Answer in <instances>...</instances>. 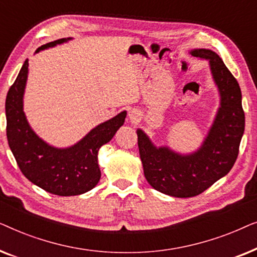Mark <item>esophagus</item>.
<instances>
[{
	"instance_id": "esophagus-1",
	"label": "esophagus",
	"mask_w": 257,
	"mask_h": 257,
	"mask_svg": "<svg viewBox=\"0 0 257 257\" xmlns=\"http://www.w3.org/2000/svg\"><path fill=\"white\" fill-rule=\"evenodd\" d=\"M128 118L132 122H138L140 120V113L137 110H131L128 113Z\"/></svg>"
}]
</instances>
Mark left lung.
<instances>
[{
	"label": "left lung",
	"mask_w": 257,
	"mask_h": 257,
	"mask_svg": "<svg viewBox=\"0 0 257 257\" xmlns=\"http://www.w3.org/2000/svg\"><path fill=\"white\" fill-rule=\"evenodd\" d=\"M189 54L208 61L220 96L213 124L201 145L191 153H179L168 146H156L142 128L137 130L144 174L154 189L175 198H191L209 188L234 166L244 132L242 94L220 56L209 49Z\"/></svg>",
	"instance_id": "8db88e82"
}]
</instances>
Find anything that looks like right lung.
Listing matches in <instances>:
<instances>
[{"mask_svg":"<svg viewBox=\"0 0 257 257\" xmlns=\"http://www.w3.org/2000/svg\"><path fill=\"white\" fill-rule=\"evenodd\" d=\"M71 40L68 37L50 42L35 54ZM28 73L27 59L6 99L7 138L20 170L28 180L51 194L71 196L91 191L101 175L98 151L124 125L126 111L97 125L72 146L55 147L36 135L23 111Z\"/></svg>","mask_w":257,"mask_h":257,"instance_id":"1","label":"right lung"}]
</instances>
